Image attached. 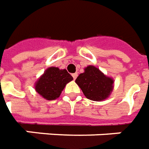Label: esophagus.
I'll return each mask as SVG.
<instances>
[{
	"instance_id": "1",
	"label": "esophagus",
	"mask_w": 149,
	"mask_h": 149,
	"mask_svg": "<svg viewBox=\"0 0 149 149\" xmlns=\"http://www.w3.org/2000/svg\"><path fill=\"white\" fill-rule=\"evenodd\" d=\"M72 77H73V79H76V78L77 77V72H76V73H73V74L72 75Z\"/></svg>"
}]
</instances>
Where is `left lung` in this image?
<instances>
[{"instance_id": "8db88e82", "label": "left lung", "mask_w": 149, "mask_h": 149, "mask_svg": "<svg viewBox=\"0 0 149 149\" xmlns=\"http://www.w3.org/2000/svg\"><path fill=\"white\" fill-rule=\"evenodd\" d=\"M84 70L75 81L84 95L95 102L107 99L114 89V79L107 77L93 65L87 66Z\"/></svg>"}]
</instances>
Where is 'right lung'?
<instances>
[{"label": "right lung", "mask_w": 149, "mask_h": 149, "mask_svg": "<svg viewBox=\"0 0 149 149\" xmlns=\"http://www.w3.org/2000/svg\"><path fill=\"white\" fill-rule=\"evenodd\" d=\"M73 80L66 69H60L56 67H50L35 81L36 92L46 100L58 98L68 82Z\"/></svg>", "instance_id": "add662e5"}]
</instances>
